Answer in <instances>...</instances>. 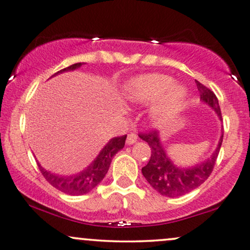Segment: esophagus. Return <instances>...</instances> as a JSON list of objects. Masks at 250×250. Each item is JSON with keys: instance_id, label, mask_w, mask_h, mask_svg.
Returning a JSON list of instances; mask_svg holds the SVG:
<instances>
[{"instance_id": "obj_1", "label": "esophagus", "mask_w": 250, "mask_h": 250, "mask_svg": "<svg viewBox=\"0 0 250 250\" xmlns=\"http://www.w3.org/2000/svg\"><path fill=\"white\" fill-rule=\"evenodd\" d=\"M138 140V136L135 134V132H131V134H129L128 135V137H127V144H134L136 141Z\"/></svg>"}]
</instances>
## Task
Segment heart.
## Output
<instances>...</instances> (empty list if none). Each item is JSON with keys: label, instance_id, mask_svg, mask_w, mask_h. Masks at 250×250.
<instances>
[{"label": "heart", "instance_id": "heart-1", "mask_svg": "<svg viewBox=\"0 0 250 250\" xmlns=\"http://www.w3.org/2000/svg\"><path fill=\"white\" fill-rule=\"evenodd\" d=\"M173 84V78L166 75L140 76L130 82L125 96L130 102L138 104H153L159 100L153 109V115L159 121H164L178 112L186 96L181 86Z\"/></svg>", "mask_w": 250, "mask_h": 250}]
</instances>
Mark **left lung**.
<instances>
[{
    "instance_id": "8db88e82",
    "label": "left lung",
    "mask_w": 250,
    "mask_h": 250,
    "mask_svg": "<svg viewBox=\"0 0 250 250\" xmlns=\"http://www.w3.org/2000/svg\"><path fill=\"white\" fill-rule=\"evenodd\" d=\"M195 82L198 91H200L201 99L212 107L219 119L222 120V112H220L219 103H218L216 94L198 81ZM138 136L146 142L148 146L151 147L150 160L142 168L144 178L150 183L151 187L159 194L166 196V197H178V196H182L200 187L202 183L211 175L213 167L216 165L220 146H222L224 134L220 137L219 144H218V147L212 157L207 162L191 167V168H180L170 162L168 157L166 156L162 143H160L158 131L148 130L140 132Z\"/></svg>"
}]
</instances>
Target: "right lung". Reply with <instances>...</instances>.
<instances>
[{"mask_svg":"<svg viewBox=\"0 0 250 250\" xmlns=\"http://www.w3.org/2000/svg\"><path fill=\"white\" fill-rule=\"evenodd\" d=\"M82 64H83V63L81 62L75 63V64H71L67 68L62 69V70L55 72L54 75H58L60 72L63 71L74 70V69L80 68ZM125 138H127V135L120 136V137H115L113 138V140H110L109 143L107 144L102 150V152L99 153V156L96 158V160H94L86 169L81 172L80 174L70 176H60L52 174L50 172H47L46 169H43L42 167L40 166L39 163H38V167H39L43 178H45L53 187L59 189L60 191L69 195L87 194L88 191H91L93 188H96L100 183V181L105 178L107 170L109 168L110 163H112L113 157L125 146Z\"/></svg>","mask_w":250,"mask_h":250,"instance_id":"obj_1","label":"right lung"}]
</instances>
